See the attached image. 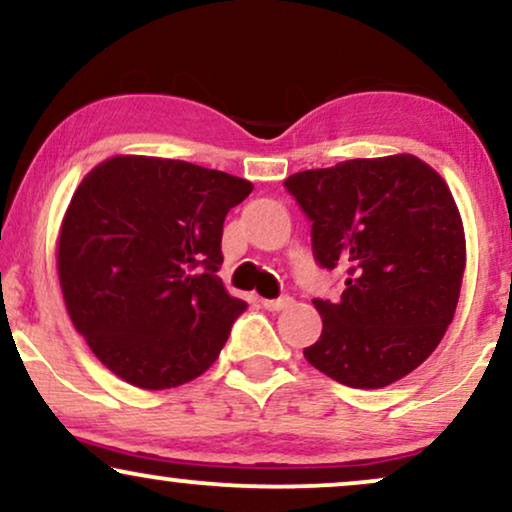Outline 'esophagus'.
<instances>
[{"mask_svg":"<svg viewBox=\"0 0 512 512\" xmlns=\"http://www.w3.org/2000/svg\"><path fill=\"white\" fill-rule=\"evenodd\" d=\"M262 304H264V309H269V312H281V309H286L290 304V297L283 295V297H278V300H262Z\"/></svg>","mask_w":512,"mask_h":512,"instance_id":"1","label":"esophagus"}]
</instances>
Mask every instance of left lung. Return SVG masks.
<instances>
[{"mask_svg": "<svg viewBox=\"0 0 512 512\" xmlns=\"http://www.w3.org/2000/svg\"><path fill=\"white\" fill-rule=\"evenodd\" d=\"M286 186L312 219L316 260L347 274L338 302L314 300L323 331L304 359L357 390L397 383L456 314L465 231L449 186L411 153L304 170Z\"/></svg>", "mask_w": 512, "mask_h": 512, "instance_id": "obj_1", "label": "left lung"}]
</instances>
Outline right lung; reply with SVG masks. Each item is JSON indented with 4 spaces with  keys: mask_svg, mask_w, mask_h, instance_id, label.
<instances>
[{
    "mask_svg": "<svg viewBox=\"0 0 512 512\" xmlns=\"http://www.w3.org/2000/svg\"><path fill=\"white\" fill-rule=\"evenodd\" d=\"M248 179L184 160L113 155L77 186L56 241L75 331L141 390L203 375L245 302L217 276L224 217Z\"/></svg>",
    "mask_w": 512,
    "mask_h": 512,
    "instance_id": "right-lung-1",
    "label": "right lung"
}]
</instances>
